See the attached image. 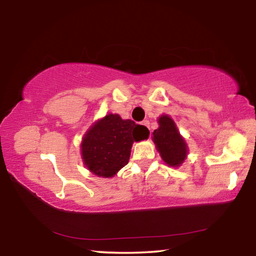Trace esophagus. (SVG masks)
Segmentation results:
<instances>
[{"label": "esophagus", "mask_w": 256, "mask_h": 256, "mask_svg": "<svg viewBox=\"0 0 256 256\" xmlns=\"http://www.w3.org/2000/svg\"><path fill=\"white\" fill-rule=\"evenodd\" d=\"M142 124H144V126H146V128H148L150 130V125H149L150 123H149V120H144V122H142Z\"/></svg>", "instance_id": "34e87169"}]
</instances>
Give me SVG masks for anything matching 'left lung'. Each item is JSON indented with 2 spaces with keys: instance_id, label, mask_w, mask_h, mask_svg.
<instances>
[{
  "instance_id": "left-lung-1",
  "label": "left lung",
  "mask_w": 256,
  "mask_h": 256,
  "mask_svg": "<svg viewBox=\"0 0 256 256\" xmlns=\"http://www.w3.org/2000/svg\"><path fill=\"white\" fill-rule=\"evenodd\" d=\"M158 123L159 128L152 133V140L158 152L168 166L178 167L188 156V144L170 116L162 115L158 118Z\"/></svg>"
}]
</instances>
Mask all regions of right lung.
<instances>
[{
    "mask_svg": "<svg viewBox=\"0 0 256 256\" xmlns=\"http://www.w3.org/2000/svg\"><path fill=\"white\" fill-rule=\"evenodd\" d=\"M149 130L118 114H108L86 132L81 142L84 166L99 177H112L128 164L134 141L144 140Z\"/></svg>",
    "mask_w": 256,
    "mask_h": 256,
    "instance_id": "right-lung-1",
    "label": "right lung"
}]
</instances>
